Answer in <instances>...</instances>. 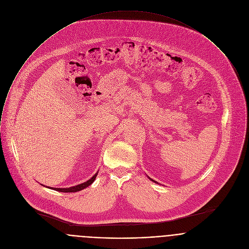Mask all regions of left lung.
<instances>
[{
    "label": "left lung",
    "mask_w": 249,
    "mask_h": 249,
    "mask_svg": "<svg viewBox=\"0 0 249 249\" xmlns=\"http://www.w3.org/2000/svg\"><path fill=\"white\" fill-rule=\"evenodd\" d=\"M152 180H154V179H152ZM154 181H155V180H154ZM156 182H157V181H156Z\"/></svg>",
    "instance_id": "obj_1"
}]
</instances>
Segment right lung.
<instances>
[{
  "label": "right lung",
  "mask_w": 249,
  "mask_h": 249,
  "mask_svg": "<svg viewBox=\"0 0 249 249\" xmlns=\"http://www.w3.org/2000/svg\"><path fill=\"white\" fill-rule=\"evenodd\" d=\"M97 173H98V172H97ZM97 173L94 174L89 180L85 181L83 183H80V184H78V185H75V186L67 187V188H54V187H52V188L49 187V188L54 189V190H56V191H60V192H77V191H80V190H82L84 188L88 187L89 185H90V184L93 182V180L95 179V178H96V176H97Z\"/></svg>",
  "instance_id": "1"
}]
</instances>
